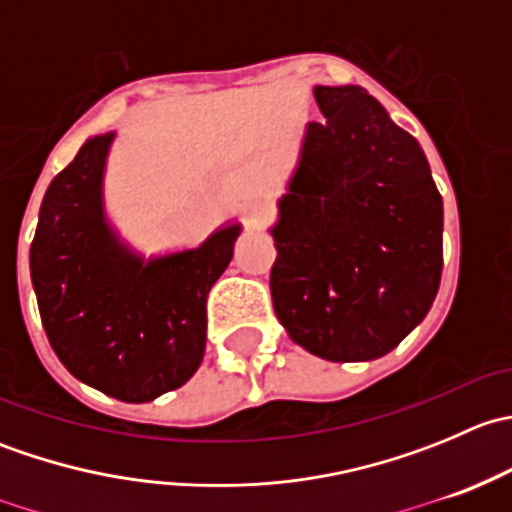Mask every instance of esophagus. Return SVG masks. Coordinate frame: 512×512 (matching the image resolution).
<instances>
[{
  "label": "esophagus",
  "mask_w": 512,
  "mask_h": 512,
  "mask_svg": "<svg viewBox=\"0 0 512 512\" xmlns=\"http://www.w3.org/2000/svg\"><path fill=\"white\" fill-rule=\"evenodd\" d=\"M270 215H272L270 205H267V203H252V205H247V208H245V223L250 227H260V225H265L267 220H270Z\"/></svg>",
  "instance_id": "esophagus-1"
}]
</instances>
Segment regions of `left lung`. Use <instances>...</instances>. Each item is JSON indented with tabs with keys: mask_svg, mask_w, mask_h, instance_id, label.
Masks as SVG:
<instances>
[{
	"mask_svg": "<svg viewBox=\"0 0 512 512\" xmlns=\"http://www.w3.org/2000/svg\"><path fill=\"white\" fill-rule=\"evenodd\" d=\"M272 227L275 314L327 361H371L423 322L443 270V200L411 133L361 86H317Z\"/></svg>",
	"mask_w": 512,
	"mask_h": 512,
	"instance_id": "left-lung-1",
	"label": "left lung"
}]
</instances>
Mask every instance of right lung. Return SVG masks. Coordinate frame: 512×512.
Instances as JSON below:
<instances>
[{
	"label": "right lung",
	"mask_w": 512,
	"mask_h": 512,
	"mask_svg": "<svg viewBox=\"0 0 512 512\" xmlns=\"http://www.w3.org/2000/svg\"><path fill=\"white\" fill-rule=\"evenodd\" d=\"M116 133L89 138L51 180L29 250L41 324L79 381L128 404L158 399L198 371L208 292L232 260L240 225L195 250L146 260L103 210V168Z\"/></svg>",
	"instance_id": "right-lung-1"
}]
</instances>
